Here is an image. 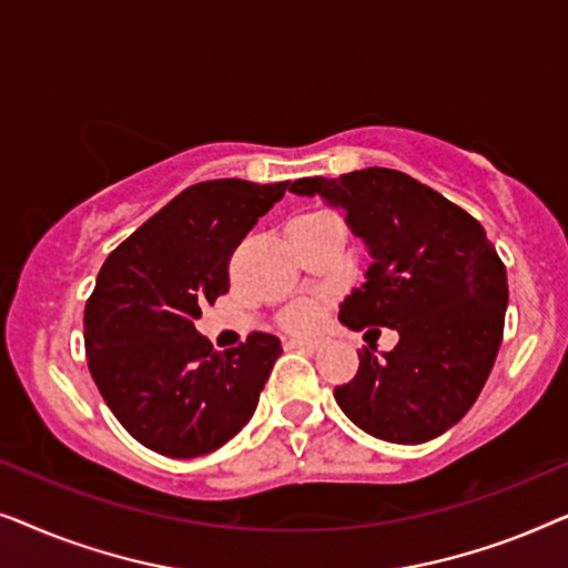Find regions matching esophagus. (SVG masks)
I'll list each match as a JSON object with an SVG mask.
<instances>
[{"instance_id":"esophagus-1","label":"esophagus","mask_w":568,"mask_h":568,"mask_svg":"<svg viewBox=\"0 0 568 568\" xmlns=\"http://www.w3.org/2000/svg\"><path fill=\"white\" fill-rule=\"evenodd\" d=\"M290 344L300 346V348H307V352H317V348H323L325 344H328V338H302V336H297V338H292Z\"/></svg>"}]
</instances>
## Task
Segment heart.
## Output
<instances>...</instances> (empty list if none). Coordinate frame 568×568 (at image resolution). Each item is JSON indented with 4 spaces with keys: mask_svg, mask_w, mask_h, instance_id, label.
Here are the masks:
<instances>
[{
    "mask_svg": "<svg viewBox=\"0 0 568 568\" xmlns=\"http://www.w3.org/2000/svg\"><path fill=\"white\" fill-rule=\"evenodd\" d=\"M313 216V214H310ZM315 321V307L307 305V302H302V305H294L290 313H286V323L294 325V328H307L310 323Z\"/></svg>",
    "mask_w": 568,
    "mask_h": 568,
    "instance_id": "1",
    "label": "heart"
}]
</instances>
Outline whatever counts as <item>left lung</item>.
<instances>
[{"mask_svg": "<svg viewBox=\"0 0 568 568\" xmlns=\"http://www.w3.org/2000/svg\"><path fill=\"white\" fill-rule=\"evenodd\" d=\"M290 191L341 209L372 258L338 321L352 331H398L393 352L362 348L356 377L333 393L341 410L393 445L445 434L476 403L501 346L507 268L486 230L429 185L387 168L302 178Z\"/></svg>", "mask_w": 568, "mask_h": 568, "instance_id": "1", "label": "left lung"}]
</instances>
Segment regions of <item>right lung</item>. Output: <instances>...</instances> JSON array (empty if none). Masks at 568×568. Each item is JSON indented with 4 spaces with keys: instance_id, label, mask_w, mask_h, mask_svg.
Returning a JSON list of instances; mask_svg holds the SVG:
<instances>
[{
    "instance_id": "obj_1",
    "label": "right lung",
    "mask_w": 568,
    "mask_h": 568,
    "mask_svg": "<svg viewBox=\"0 0 568 568\" xmlns=\"http://www.w3.org/2000/svg\"><path fill=\"white\" fill-rule=\"evenodd\" d=\"M286 189L240 178L191 185L100 268L84 307L90 375L123 429L154 453H214L251 422L282 341L253 333L216 352L193 321L230 290L232 251Z\"/></svg>"
}]
</instances>
